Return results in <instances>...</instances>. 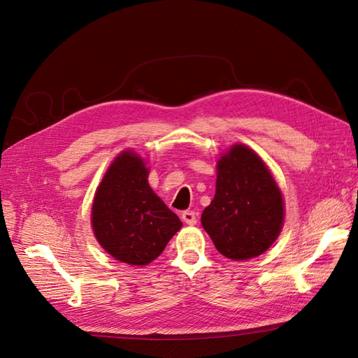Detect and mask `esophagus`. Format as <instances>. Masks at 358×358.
<instances>
[{
  "label": "esophagus",
  "instance_id": "obj_1",
  "mask_svg": "<svg viewBox=\"0 0 358 358\" xmlns=\"http://www.w3.org/2000/svg\"><path fill=\"white\" fill-rule=\"evenodd\" d=\"M182 221L188 224V225H194L197 224V213L192 212V210H185L182 213Z\"/></svg>",
  "mask_w": 358,
  "mask_h": 358
}]
</instances>
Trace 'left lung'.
<instances>
[{
	"instance_id": "8db88e82",
	"label": "left lung",
	"mask_w": 358,
	"mask_h": 358,
	"mask_svg": "<svg viewBox=\"0 0 358 358\" xmlns=\"http://www.w3.org/2000/svg\"><path fill=\"white\" fill-rule=\"evenodd\" d=\"M284 200L272 173L252 149L233 145L216 166V191L201 225L218 251L234 262L258 257L284 225Z\"/></svg>"
}]
</instances>
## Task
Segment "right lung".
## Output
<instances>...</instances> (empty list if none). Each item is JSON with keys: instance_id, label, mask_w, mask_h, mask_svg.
<instances>
[{"instance_id": "1", "label": "right lung", "mask_w": 358, "mask_h": 358, "mask_svg": "<svg viewBox=\"0 0 358 358\" xmlns=\"http://www.w3.org/2000/svg\"><path fill=\"white\" fill-rule=\"evenodd\" d=\"M149 169L133 150H124L96 188L91 224L96 241L115 259L146 266L161 255L182 227L148 183Z\"/></svg>"}]
</instances>
